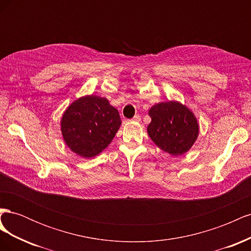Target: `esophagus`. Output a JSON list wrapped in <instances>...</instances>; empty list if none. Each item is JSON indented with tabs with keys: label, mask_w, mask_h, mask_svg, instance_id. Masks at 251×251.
I'll use <instances>...</instances> for the list:
<instances>
[{
	"label": "esophagus",
	"mask_w": 251,
	"mask_h": 251,
	"mask_svg": "<svg viewBox=\"0 0 251 251\" xmlns=\"http://www.w3.org/2000/svg\"><path fill=\"white\" fill-rule=\"evenodd\" d=\"M140 120H141V117L139 115H136L132 118V121H135V123H139Z\"/></svg>",
	"instance_id": "34e87169"
}]
</instances>
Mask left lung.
I'll return each instance as SVG.
<instances>
[{
    "label": "left lung",
    "mask_w": 251,
    "mask_h": 251,
    "mask_svg": "<svg viewBox=\"0 0 251 251\" xmlns=\"http://www.w3.org/2000/svg\"><path fill=\"white\" fill-rule=\"evenodd\" d=\"M151 118L148 134L156 146L173 156L185 154L199 135L195 114L185 104L170 100L154 104L149 111Z\"/></svg>",
    "instance_id": "left-lung-1"
}]
</instances>
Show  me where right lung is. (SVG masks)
<instances>
[{"mask_svg": "<svg viewBox=\"0 0 251 251\" xmlns=\"http://www.w3.org/2000/svg\"><path fill=\"white\" fill-rule=\"evenodd\" d=\"M120 125L119 113L107 98L86 95L66 109L60 120V131L73 153L92 158L109 146Z\"/></svg>", "mask_w": 251, "mask_h": 251, "instance_id": "add662e5", "label": "right lung"}]
</instances>
